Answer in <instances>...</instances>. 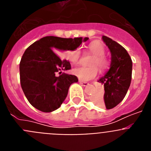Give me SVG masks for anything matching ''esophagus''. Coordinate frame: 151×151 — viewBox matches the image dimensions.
<instances>
[{
    "label": "esophagus",
    "instance_id": "obj_1",
    "mask_svg": "<svg viewBox=\"0 0 151 151\" xmlns=\"http://www.w3.org/2000/svg\"><path fill=\"white\" fill-rule=\"evenodd\" d=\"M78 82H79V83L81 84V85H83V86H87V85H89V84L88 83V82H82V81H81V80H79Z\"/></svg>",
    "mask_w": 151,
    "mask_h": 151
}]
</instances>
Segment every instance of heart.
Wrapping results in <instances>:
<instances>
[{"mask_svg":"<svg viewBox=\"0 0 151 151\" xmlns=\"http://www.w3.org/2000/svg\"><path fill=\"white\" fill-rule=\"evenodd\" d=\"M88 49L94 57L92 59L91 65H94L97 67L101 72L105 71L108 68L110 63L104 56L105 47L101 41H93L88 45ZM80 54L81 52L78 48L67 53V59L73 65H77L79 62ZM73 74L78 77L82 81H89L95 78L97 75V69L95 66H89V67H79L73 69Z\"/></svg>","mask_w":151,"mask_h":151,"instance_id":"obj_1","label":"heart"}]
</instances>
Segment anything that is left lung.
<instances>
[{
    "instance_id": "obj_1",
    "label": "left lung",
    "mask_w": 151,
    "mask_h": 151,
    "mask_svg": "<svg viewBox=\"0 0 151 151\" xmlns=\"http://www.w3.org/2000/svg\"><path fill=\"white\" fill-rule=\"evenodd\" d=\"M102 38L111 52V63L110 69L98 81L104 86V93L95 94L91 101L110 110L118 105L127 93L132 80V61L122 45L105 35Z\"/></svg>"
}]
</instances>
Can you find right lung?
Listing matches in <instances>:
<instances>
[{
  "mask_svg": "<svg viewBox=\"0 0 151 151\" xmlns=\"http://www.w3.org/2000/svg\"><path fill=\"white\" fill-rule=\"evenodd\" d=\"M88 40L82 37L46 36L26 49L19 63V76L21 87L32 106L45 113L54 111L61 106L69 86L78 82V78L73 75L61 74V70H69L71 65L55 52L74 50Z\"/></svg>",
  "mask_w": 151,
  "mask_h": 151,
  "instance_id": "add662e5",
  "label": "right lung"
}]
</instances>
